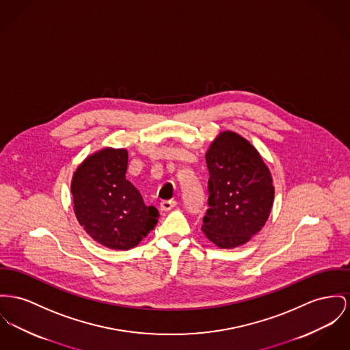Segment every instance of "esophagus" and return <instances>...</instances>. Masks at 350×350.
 Segmentation results:
<instances>
[{
    "label": "esophagus",
    "mask_w": 350,
    "mask_h": 350,
    "mask_svg": "<svg viewBox=\"0 0 350 350\" xmlns=\"http://www.w3.org/2000/svg\"><path fill=\"white\" fill-rule=\"evenodd\" d=\"M175 206H176L175 200H162L161 202V210L162 211H170L171 208H174Z\"/></svg>",
    "instance_id": "34e87169"
}]
</instances>
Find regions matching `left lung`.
Masks as SVG:
<instances>
[{
    "instance_id": "obj_1",
    "label": "left lung",
    "mask_w": 350,
    "mask_h": 350,
    "mask_svg": "<svg viewBox=\"0 0 350 350\" xmlns=\"http://www.w3.org/2000/svg\"><path fill=\"white\" fill-rule=\"evenodd\" d=\"M208 210L202 231L220 248L245 244L268 220L275 188L256 148L240 135L224 131L206 154Z\"/></svg>"
}]
</instances>
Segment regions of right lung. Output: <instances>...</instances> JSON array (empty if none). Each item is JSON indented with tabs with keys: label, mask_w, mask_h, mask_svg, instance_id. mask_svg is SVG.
<instances>
[{
	"label": "right lung",
	"mask_w": 350,
	"mask_h": 350,
	"mask_svg": "<svg viewBox=\"0 0 350 350\" xmlns=\"http://www.w3.org/2000/svg\"><path fill=\"white\" fill-rule=\"evenodd\" d=\"M126 150L105 148L81 164L71 182L74 212L95 241L113 250H130L155 227L159 212L146 206L126 179Z\"/></svg>",
	"instance_id": "1"
}]
</instances>
